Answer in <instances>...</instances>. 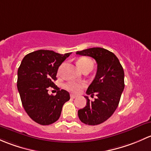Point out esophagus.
Masks as SVG:
<instances>
[{
  "label": "esophagus",
  "instance_id": "obj_1",
  "mask_svg": "<svg viewBox=\"0 0 151 151\" xmlns=\"http://www.w3.org/2000/svg\"><path fill=\"white\" fill-rule=\"evenodd\" d=\"M77 97V96L75 95V94H70V98L71 99H75Z\"/></svg>",
  "mask_w": 151,
  "mask_h": 151
}]
</instances>
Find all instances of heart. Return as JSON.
<instances>
[{"label":"heart","instance_id":"1","mask_svg":"<svg viewBox=\"0 0 151 151\" xmlns=\"http://www.w3.org/2000/svg\"><path fill=\"white\" fill-rule=\"evenodd\" d=\"M78 65L80 68L81 70H83L84 68L87 67H91L93 68V63L91 62V60L86 58V57H83V58L79 59L77 63ZM86 86V83L84 82H76V81H70L65 84V88L69 91H72L74 93H78L81 91L82 88H83Z\"/></svg>","mask_w":151,"mask_h":151}]
</instances>
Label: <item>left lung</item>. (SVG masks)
I'll return each mask as SVG.
<instances>
[{"instance_id":"left-lung-1","label":"left lung","mask_w":151,"mask_h":151,"mask_svg":"<svg viewBox=\"0 0 151 151\" xmlns=\"http://www.w3.org/2000/svg\"><path fill=\"white\" fill-rule=\"evenodd\" d=\"M76 54L94 58L97 64L95 78L86 91L87 94L97 97L78 111L81 122L88 125L102 124L113 114L119 105L124 88V72L119 59L113 52L103 48H90Z\"/></svg>"}]
</instances>
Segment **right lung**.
I'll list each match as a JSON object with an SVG mask.
<instances>
[{
  "mask_svg": "<svg viewBox=\"0 0 151 151\" xmlns=\"http://www.w3.org/2000/svg\"><path fill=\"white\" fill-rule=\"evenodd\" d=\"M71 53L60 54L49 50H38L23 58L17 72V88L27 115L41 125L57 122L63 105L70 99L66 90H60L57 80L59 67ZM57 88L56 96H49L48 88Z\"/></svg>",
  "mask_w": 151,
  "mask_h": 151,
  "instance_id": "obj_1",
  "label": "right lung"
}]
</instances>
